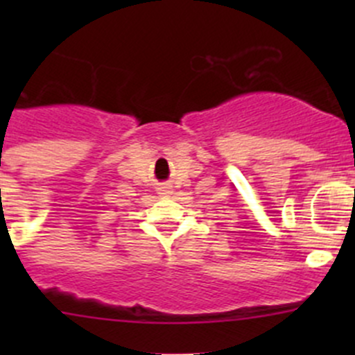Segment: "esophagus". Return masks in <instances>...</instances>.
Masks as SVG:
<instances>
[{
	"mask_svg": "<svg viewBox=\"0 0 355 355\" xmlns=\"http://www.w3.org/2000/svg\"><path fill=\"white\" fill-rule=\"evenodd\" d=\"M157 194L164 196V198H168V196H171V194H173V191H171V185H170V184L159 185V189H157Z\"/></svg>",
	"mask_w": 355,
	"mask_h": 355,
	"instance_id": "34e87169",
	"label": "esophagus"
}]
</instances>
